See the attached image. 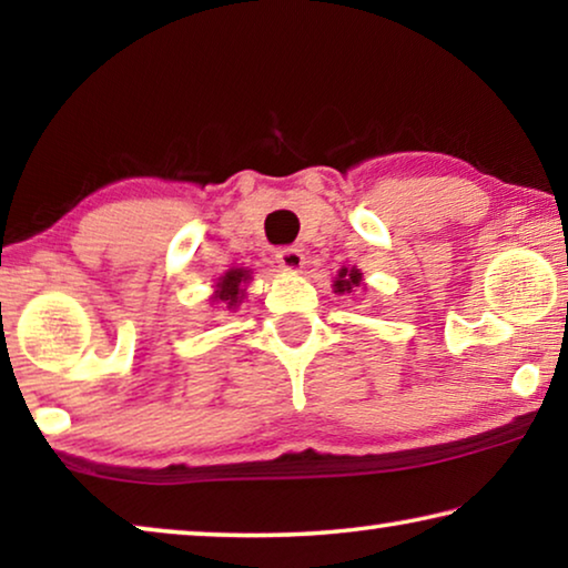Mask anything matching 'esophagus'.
Segmentation results:
<instances>
[{"label":"esophagus","instance_id":"obj_1","mask_svg":"<svg viewBox=\"0 0 568 568\" xmlns=\"http://www.w3.org/2000/svg\"><path fill=\"white\" fill-rule=\"evenodd\" d=\"M275 261H277V267H281L283 273H301L303 265H305L303 253H301V250H295V247L281 250V253L275 255Z\"/></svg>","mask_w":568,"mask_h":568}]
</instances>
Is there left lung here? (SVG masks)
I'll list each match as a JSON object with an SVG mask.
<instances>
[{
    "mask_svg": "<svg viewBox=\"0 0 568 568\" xmlns=\"http://www.w3.org/2000/svg\"><path fill=\"white\" fill-rule=\"evenodd\" d=\"M353 287H365V283H363V273L358 271V267H341L338 271V275H335V281H333V293H338V295H343V293H353Z\"/></svg>",
    "mask_w": 568,
    "mask_h": 568,
    "instance_id": "8db88e82",
    "label": "left lung"
}]
</instances>
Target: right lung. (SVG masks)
Instances as JSON below:
<instances>
[{"instance_id":"add662e5","label":"right lung","mask_w":568,"mask_h":568,"mask_svg":"<svg viewBox=\"0 0 568 568\" xmlns=\"http://www.w3.org/2000/svg\"><path fill=\"white\" fill-rule=\"evenodd\" d=\"M250 281H253V271H247V267H230V271L220 275L217 283L213 285L215 291L210 295V305L235 313L237 307L245 303Z\"/></svg>"}]
</instances>
